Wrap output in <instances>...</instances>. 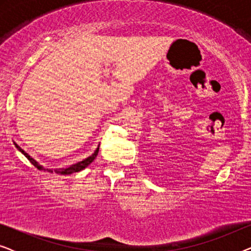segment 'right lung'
<instances>
[{
    "mask_svg": "<svg viewBox=\"0 0 251 251\" xmlns=\"http://www.w3.org/2000/svg\"><path fill=\"white\" fill-rule=\"evenodd\" d=\"M16 145V147L17 149H18L20 152H22L24 155H25L27 159L29 160V162L33 164V166H35L37 169H43L42 167L41 166H39V163L36 162L35 160L33 159V157H30L28 154H27L25 151H24L22 147L20 146H18L17 145V144H15ZM98 151H99V147L97 150L95 151V153L92 154L91 156H89V157H87V159L85 160H83V161H81V162H78V163H75V164H73V166H70V167H67V168H61V169H56V170H49L50 173H56V174H59V175H71V174H73V173H77V171H81V170H83L84 168H87L89 164H90L92 161H94L95 159H96V156L98 155Z\"/></svg>",
    "mask_w": 251,
    "mask_h": 251,
    "instance_id": "add662e5",
    "label": "right lung"
}]
</instances>
